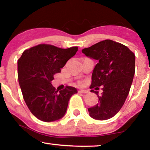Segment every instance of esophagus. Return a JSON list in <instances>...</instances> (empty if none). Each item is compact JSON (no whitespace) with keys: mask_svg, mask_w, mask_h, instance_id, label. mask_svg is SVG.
Listing matches in <instances>:
<instances>
[{"mask_svg":"<svg viewBox=\"0 0 150 150\" xmlns=\"http://www.w3.org/2000/svg\"><path fill=\"white\" fill-rule=\"evenodd\" d=\"M79 92L82 93V94H87V93H89V91L87 89H82V90L79 91Z\"/></svg>","mask_w":150,"mask_h":150,"instance_id":"esophagus-1","label":"esophagus"}]
</instances>
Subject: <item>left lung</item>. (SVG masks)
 <instances>
[{
	"label": "left lung",
	"instance_id": "left-lung-1",
	"mask_svg": "<svg viewBox=\"0 0 150 150\" xmlns=\"http://www.w3.org/2000/svg\"><path fill=\"white\" fill-rule=\"evenodd\" d=\"M87 57L98 61L92 75L90 88L102 86L103 92L91 89L99 103L88 108L89 116L104 120L114 116L128 95L135 74V54L127 46L112 40L102 41L82 50Z\"/></svg>",
	"mask_w": 150,
	"mask_h": 150
}]
</instances>
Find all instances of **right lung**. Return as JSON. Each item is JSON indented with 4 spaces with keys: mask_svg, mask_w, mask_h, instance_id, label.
Returning a JSON list of instances; mask_svg holds the SVG:
<instances>
[{
    "mask_svg": "<svg viewBox=\"0 0 150 150\" xmlns=\"http://www.w3.org/2000/svg\"><path fill=\"white\" fill-rule=\"evenodd\" d=\"M77 50V46L61 49L49 44H39L25 50L18 60V80L24 100L38 119L53 122L65 114L68 101L77 90L67 86L58 92L51 81Z\"/></svg>",
    "mask_w": 150,
    "mask_h": 150,
    "instance_id": "add662e5",
    "label": "right lung"
}]
</instances>
